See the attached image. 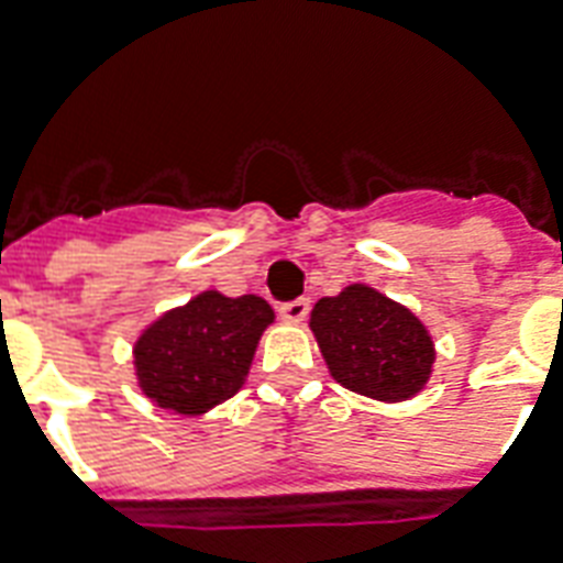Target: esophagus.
<instances>
[{
    "label": "esophagus",
    "mask_w": 563,
    "mask_h": 563,
    "mask_svg": "<svg viewBox=\"0 0 563 563\" xmlns=\"http://www.w3.org/2000/svg\"><path fill=\"white\" fill-rule=\"evenodd\" d=\"M309 316V300L298 298L289 300V303H280V318L283 321H289V324H300L303 318Z\"/></svg>",
    "instance_id": "esophagus-1"
}]
</instances>
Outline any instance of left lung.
Masks as SVG:
<instances>
[{
    "mask_svg": "<svg viewBox=\"0 0 563 563\" xmlns=\"http://www.w3.org/2000/svg\"><path fill=\"white\" fill-rule=\"evenodd\" d=\"M309 330L335 383L374 400H409L435 365V344L423 321L365 283L318 300Z\"/></svg>",
    "mask_w": 563,
    "mask_h": 563,
    "instance_id": "8db88e82",
    "label": "left lung"
}]
</instances>
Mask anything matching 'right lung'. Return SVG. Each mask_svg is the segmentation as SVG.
Here are the masks:
<instances>
[{
	"label": "right lung",
	"mask_w": 563,
	"mask_h": 563,
	"mask_svg": "<svg viewBox=\"0 0 563 563\" xmlns=\"http://www.w3.org/2000/svg\"><path fill=\"white\" fill-rule=\"evenodd\" d=\"M274 309L256 295L228 298L210 289L163 312L134 344L136 383L154 406L203 415L245 385Z\"/></svg>",
	"instance_id": "obj_1"
}]
</instances>
